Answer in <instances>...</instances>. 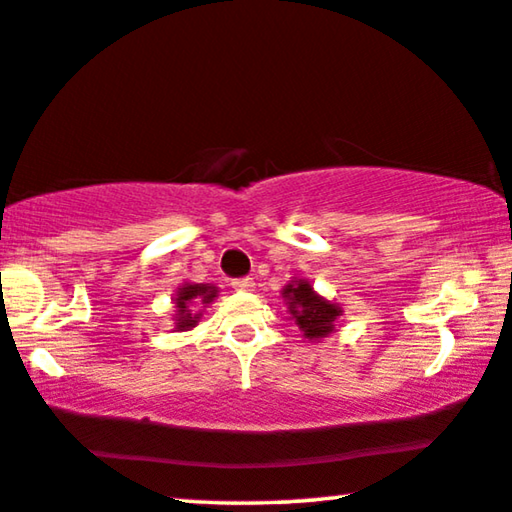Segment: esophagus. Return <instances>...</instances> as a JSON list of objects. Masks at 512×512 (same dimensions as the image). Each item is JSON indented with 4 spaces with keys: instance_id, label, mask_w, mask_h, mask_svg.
I'll list each match as a JSON object with an SVG mask.
<instances>
[{
    "instance_id": "34e87169",
    "label": "esophagus",
    "mask_w": 512,
    "mask_h": 512,
    "mask_svg": "<svg viewBox=\"0 0 512 512\" xmlns=\"http://www.w3.org/2000/svg\"><path fill=\"white\" fill-rule=\"evenodd\" d=\"M231 288L236 292H250L255 288V281H252V278H234V281H231Z\"/></svg>"
}]
</instances>
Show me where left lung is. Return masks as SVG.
Wrapping results in <instances>:
<instances>
[{"label": "left lung", "instance_id": "1", "mask_svg": "<svg viewBox=\"0 0 512 512\" xmlns=\"http://www.w3.org/2000/svg\"><path fill=\"white\" fill-rule=\"evenodd\" d=\"M283 295L290 299V313L306 339L327 337L335 330V320L342 313V309L337 304H330L323 297H318L309 283L292 281L283 290Z\"/></svg>", "mask_w": 512, "mask_h": 512}]
</instances>
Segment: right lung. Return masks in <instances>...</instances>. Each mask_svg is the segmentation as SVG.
<instances>
[{"label": "right lung", "mask_w": 512, "mask_h": 512, "mask_svg": "<svg viewBox=\"0 0 512 512\" xmlns=\"http://www.w3.org/2000/svg\"><path fill=\"white\" fill-rule=\"evenodd\" d=\"M217 297V290L213 285H182L177 288V297H175V306H177V330H189L199 323L201 313H192L189 306L192 304H210Z\"/></svg>", "instance_id": "1"}]
</instances>
